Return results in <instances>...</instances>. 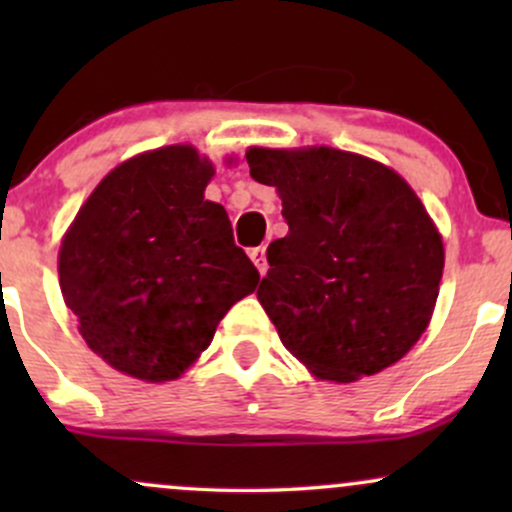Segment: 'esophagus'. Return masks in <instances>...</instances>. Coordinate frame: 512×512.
Returning <instances> with one entry per match:
<instances>
[{
  "label": "esophagus",
  "mask_w": 512,
  "mask_h": 512,
  "mask_svg": "<svg viewBox=\"0 0 512 512\" xmlns=\"http://www.w3.org/2000/svg\"><path fill=\"white\" fill-rule=\"evenodd\" d=\"M250 260L255 262V267L260 269L262 276L267 274L269 264H267V250H264V245H260V248H252V250H250Z\"/></svg>",
  "instance_id": "esophagus-1"
}]
</instances>
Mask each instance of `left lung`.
Instances as JSON below:
<instances>
[{
    "label": "left lung",
    "instance_id": "obj_1",
    "mask_svg": "<svg viewBox=\"0 0 512 512\" xmlns=\"http://www.w3.org/2000/svg\"><path fill=\"white\" fill-rule=\"evenodd\" d=\"M245 158L289 223L257 289L281 344L334 383L397 363L426 332L445 264L416 192L383 163L330 146H252Z\"/></svg>",
    "mask_w": 512,
    "mask_h": 512
}]
</instances>
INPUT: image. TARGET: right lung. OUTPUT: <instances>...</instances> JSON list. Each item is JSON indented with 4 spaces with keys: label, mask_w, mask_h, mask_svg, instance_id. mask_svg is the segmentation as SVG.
<instances>
[{
    "label": "right lung",
    "mask_w": 512,
    "mask_h": 512,
    "mask_svg": "<svg viewBox=\"0 0 512 512\" xmlns=\"http://www.w3.org/2000/svg\"><path fill=\"white\" fill-rule=\"evenodd\" d=\"M192 146L120 163L79 209L60 248V286L79 332L103 361L146 383L175 380L214 339L260 272Z\"/></svg>",
    "instance_id": "right-lung-1"
}]
</instances>
